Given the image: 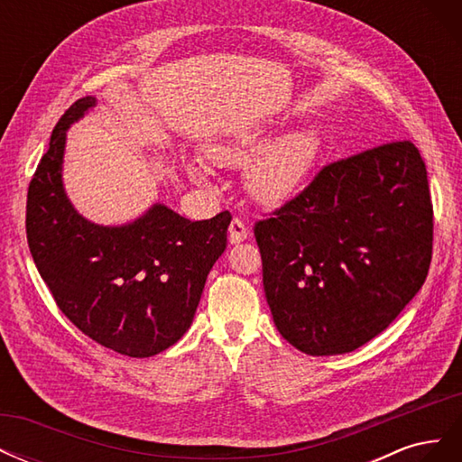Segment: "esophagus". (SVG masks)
<instances>
[{"label":"esophagus","instance_id":"esophagus-1","mask_svg":"<svg viewBox=\"0 0 462 462\" xmlns=\"http://www.w3.org/2000/svg\"><path fill=\"white\" fill-rule=\"evenodd\" d=\"M229 243L236 245V243H243L246 236H248V227L245 226V221L241 217H233L229 223Z\"/></svg>","mask_w":462,"mask_h":462}]
</instances>
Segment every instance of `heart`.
Listing matches in <instances>:
<instances>
[{
    "mask_svg": "<svg viewBox=\"0 0 462 462\" xmlns=\"http://www.w3.org/2000/svg\"><path fill=\"white\" fill-rule=\"evenodd\" d=\"M270 131H250L212 146L209 153L221 165H246L245 185L250 197L262 204L285 202L302 189L318 158V136L302 129L270 141ZM192 173L202 177V167H192Z\"/></svg>",
    "mask_w": 462,
    "mask_h": 462,
    "instance_id": "heart-1",
    "label": "heart"
}]
</instances>
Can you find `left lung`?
Wrapping results in <instances>:
<instances>
[{
  "label": "left lung",
  "instance_id": "obj_1",
  "mask_svg": "<svg viewBox=\"0 0 462 462\" xmlns=\"http://www.w3.org/2000/svg\"><path fill=\"white\" fill-rule=\"evenodd\" d=\"M254 236L277 331L312 356L355 351L426 282L433 206L420 152L395 141L324 165Z\"/></svg>",
  "mask_w": 462,
  "mask_h": 462
}]
</instances>
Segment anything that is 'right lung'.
Masks as SVG:
<instances>
[{
  "instance_id": "add662e5",
  "label": "right lung",
  "mask_w": 462,
  "mask_h": 462,
  "mask_svg": "<svg viewBox=\"0 0 462 462\" xmlns=\"http://www.w3.org/2000/svg\"><path fill=\"white\" fill-rule=\"evenodd\" d=\"M96 100L80 97L51 133L26 199V239L55 304L96 343L146 358L190 328L206 277L227 246L231 214L190 221L162 204L129 226L75 212L61 183L65 131Z\"/></svg>"
}]
</instances>
